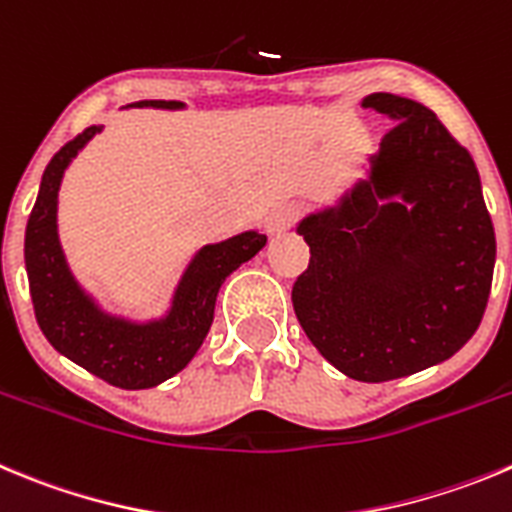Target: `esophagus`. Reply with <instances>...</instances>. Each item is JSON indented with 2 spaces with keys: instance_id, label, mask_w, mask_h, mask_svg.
<instances>
[{
  "instance_id": "obj_1",
  "label": "esophagus",
  "mask_w": 512,
  "mask_h": 512,
  "mask_svg": "<svg viewBox=\"0 0 512 512\" xmlns=\"http://www.w3.org/2000/svg\"><path fill=\"white\" fill-rule=\"evenodd\" d=\"M299 213H302V208L294 203H284L274 208L269 215V233H284L299 218Z\"/></svg>"
}]
</instances>
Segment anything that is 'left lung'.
<instances>
[{
    "instance_id": "left-lung-1",
    "label": "left lung",
    "mask_w": 512,
    "mask_h": 512,
    "mask_svg": "<svg viewBox=\"0 0 512 512\" xmlns=\"http://www.w3.org/2000/svg\"><path fill=\"white\" fill-rule=\"evenodd\" d=\"M360 106L396 126L363 177L297 223L312 256L292 302L322 358L383 383L444 363L475 335L495 231L470 152L434 111L393 93Z\"/></svg>"
}]
</instances>
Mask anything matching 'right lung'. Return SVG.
I'll return each instance as SVG.
<instances>
[{"label": "right lung", "mask_w": 512, "mask_h": 512, "mask_svg": "<svg viewBox=\"0 0 512 512\" xmlns=\"http://www.w3.org/2000/svg\"><path fill=\"white\" fill-rule=\"evenodd\" d=\"M134 109L182 111V101H137ZM103 126H88L65 144L42 172L40 192L25 231V269L37 325L48 342L75 365L111 386L154 388L180 373L208 337L223 281L266 246L259 228L205 243L182 269L170 302L157 317H131L103 307L75 279L58 231L60 185L65 170Z\"/></svg>", "instance_id": "obj_1"}]
</instances>
